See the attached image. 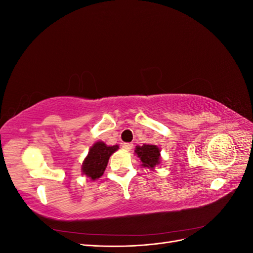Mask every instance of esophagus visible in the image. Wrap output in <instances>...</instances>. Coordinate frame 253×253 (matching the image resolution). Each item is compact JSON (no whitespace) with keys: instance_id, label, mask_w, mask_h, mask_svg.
Here are the masks:
<instances>
[{"instance_id":"esophagus-1","label":"esophagus","mask_w":253,"mask_h":253,"mask_svg":"<svg viewBox=\"0 0 253 253\" xmlns=\"http://www.w3.org/2000/svg\"><path fill=\"white\" fill-rule=\"evenodd\" d=\"M122 148H124L125 150L129 151V150H131V149L133 148V144H132V143H128V142H126V143H124V144H122Z\"/></svg>"}]
</instances>
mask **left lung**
<instances>
[{
  "label": "left lung",
  "instance_id": "obj_1",
  "mask_svg": "<svg viewBox=\"0 0 253 253\" xmlns=\"http://www.w3.org/2000/svg\"><path fill=\"white\" fill-rule=\"evenodd\" d=\"M135 153L140 158L141 165L147 168H154L160 162V151L158 147L153 144H143L137 145Z\"/></svg>",
  "mask_w": 253,
  "mask_h": 253
}]
</instances>
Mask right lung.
Masks as SVG:
<instances>
[{
  "mask_svg": "<svg viewBox=\"0 0 253 253\" xmlns=\"http://www.w3.org/2000/svg\"><path fill=\"white\" fill-rule=\"evenodd\" d=\"M118 145L108 147L104 142H96L90 148L88 155L84 159L82 165V172L87 177H90L93 180L102 176L106 166L109 163V158L115 151L118 150Z\"/></svg>",
  "mask_w": 253,
  "mask_h": 253,
  "instance_id": "right-lung-1",
  "label": "right lung"
}]
</instances>
